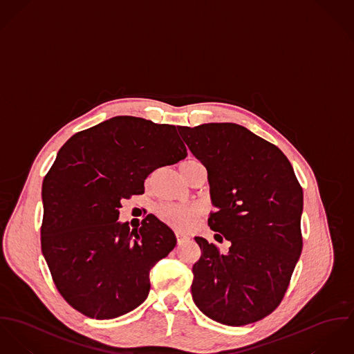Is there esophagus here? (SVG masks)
Masks as SVG:
<instances>
[{"mask_svg":"<svg viewBox=\"0 0 354 354\" xmlns=\"http://www.w3.org/2000/svg\"><path fill=\"white\" fill-rule=\"evenodd\" d=\"M176 240H178V244H182V243H186L190 240V237L185 234H180V232H176Z\"/></svg>","mask_w":354,"mask_h":354,"instance_id":"1","label":"esophagus"}]
</instances>
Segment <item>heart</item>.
<instances>
[{
  "mask_svg": "<svg viewBox=\"0 0 354 354\" xmlns=\"http://www.w3.org/2000/svg\"><path fill=\"white\" fill-rule=\"evenodd\" d=\"M198 162V160L189 158L180 164V171ZM158 217L168 225L179 231H189L196 227L202 216V207L199 205H162L158 210Z\"/></svg>",
  "mask_w": 354,
  "mask_h": 354,
  "instance_id": "obj_1",
  "label": "heart"
}]
</instances>
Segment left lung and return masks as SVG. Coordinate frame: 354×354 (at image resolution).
Returning <instances> with one entry per match:
<instances>
[{"label": "left lung", "instance_id": "obj_1", "mask_svg": "<svg viewBox=\"0 0 354 354\" xmlns=\"http://www.w3.org/2000/svg\"><path fill=\"white\" fill-rule=\"evenodd\" d=\"M178 130L207 169L217 207L207 224L218 232L214 237L231 241L230 251L220 254L216 244L196 236L202 254L193 266V300L227 326L258 322L282 301L300 258L303 189L286 156L240 124Z\"/></svg>", "mask_w": 354, "mask_h": 354}]
</instances>
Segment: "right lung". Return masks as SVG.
I'll use <instances>...</instances> for the list:
<instances>
[{"label":"right lung","instance_id":"obj_1","mask_svg":"<svg viewBox=\"0 0 354 354\" xmlns=\"http://www.w3.org/2000/svg\"><path fill=\"white\" fill-rule=\"evenodd\" d=\"M187 156L176 127L115 117L71 137L43 179L41 252L61 296L88 317L113 319L148 297L149 272L176 245L156 217L120 224L122 198L142 194L158 167Z\"/></svg>","mask_w":354,"mask_h":354}]
</instances>
